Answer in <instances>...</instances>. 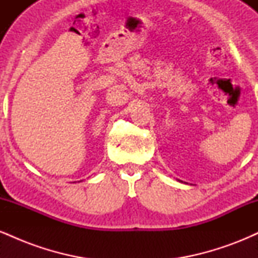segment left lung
Returning a JSON list of instances; mask_svg holds the SVG:
<instances>
[{
  "instance_id": "left-lung-1",
  "label": "left lung",
  "mask_w": 258,
  "mask_h": 258,
  "mask_svg": "<svg viewBox=\"0 0 258 258\" xmlns=\"http://www.w3.org/2000/svg\"><path fill=\"white\" fill-rule=\"evenodd\" d=\"M179 182H182V180H179ZM186 184H188V183H186Z\"/></svg>"
}]
</instances>
